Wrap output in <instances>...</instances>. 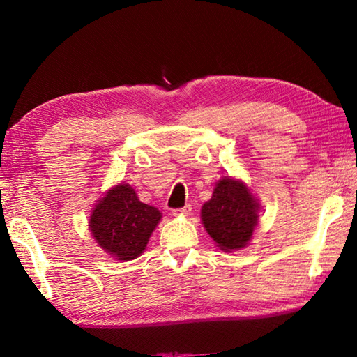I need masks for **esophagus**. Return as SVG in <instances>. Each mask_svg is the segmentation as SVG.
<instances>
[{"label": "esophagus", "mask_w": 357, "mask_h": 357, "mask_svg": "<svg viewBox=\"0 0 357 357\" xmlns=\"http://www.w3.org/2000/svg\"><path fill=\"white\" fill-rule=\"evenodd\" d=\"M190 213H192V206H190V204H185L184 208L174 209V211H173V214L176 215V217H187Z\"/></svg>", "instance_id": "obj_1"}]
</instances>
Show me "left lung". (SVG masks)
Returning a JSON list of instances; mask_svg holds the SVG:
<instances>
[{
	"label": "left lung",
	"instance_id": "8db88e82",
	"mask_svg": "<svg viewBox=\"0 0 357 357\" xmlns=\"http://www.w3.org/2000/svg\"><path fill=\"white\" fill-rule=\"evenodd\" d=\"M261 211L243 179L223 176L215 183L211 200L202 206V222L220 250H241L252 241Z\"/></svg>",
	"mask_w": 357,
	"mask_h": 357
}]
</instances>
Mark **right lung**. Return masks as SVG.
Returning a JSON list of instances; mask_svg holds the SVG:
<instances>
[{"label":"right lung","mask_w":357,"mask_h":357,"mask_svg":"<svg viewBox=\"0 0 357 357\" xmlns=\"http://www.w3.org/2000/svg\"><path fill=\"white\" fill-rule=\"evenodd\" d=\"M162 213L140 202L134 187L119 183L98 200L89 215V231L104 250L119 261L142 255L159 225Z\"/></svg>","instance_id":"add662e5"}]
</instances>
